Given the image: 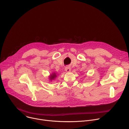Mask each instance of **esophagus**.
<instances>
[{
  "mask_svg": "<svg viewBox=\"0 0 129 129\" xmlns=\"http://www.w3.org/2000/svg\"><path fill=\"white\" fill-rule=\"evenodd\" d=\"M65 71H67V72H70V70H71V68H70V67H69V66H67V67H65Z\"/></svg>",
  "mask_w": 129,
  "mask_h": 129,
  "instance_id": "1",
  "label": "esophagus"
}]
</instances>
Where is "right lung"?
Returning a JSON list of instances; mask_svg holds the SVG:
<instances>
[{
    "label": "right lung",
    "instance_id": "obj_1",
    "mask_svg": "<svg viewBox=\"0 0 129 129\" xmlns=\"http://www.w3.org/2000/svg\"><path fill=\"white\" fill-rule=\"evenodd\" d=\"M57 77V75H56V73H53L52 75H51V76H50V77H49V78H50V80L51 81L52 80H54V78H56Z\"/></svg>",
    "mask_w": 129,
    "mask_h": 129
}]
</instances>
